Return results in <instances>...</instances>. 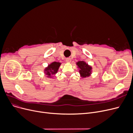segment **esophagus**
I'll return each instance as SVG.
<instances>
[{"mask_svg": "<svg viewBox=\"0 0 133 133\" xmlns=\"http://www.w3.org/2000/svg\"><path fill=\"white\" fill-rule=\"evenodd\" d=\"M66 62L67 63H70L71 62V59L70 58H67L66 59Z\"/></svg>", "mask_w": 133, "mask_h": 133, "instance_id": "obj_1", "label": "esophagus"}]
</instances>
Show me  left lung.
Segmentation results:
<instances>
[{"label":"left lung","instance_id":"1","mask_svg":"<svg viewBox=\"0 0 133 133\" xmlns=\"http://www.w3.org/2000/svg\"><path fill=\"white\" fill-rule=\"evenodd\" d=\"M76 65L80 68L79 73L82 78L88 77L91 74L92 68L85 61H79L76 62Z\"/></svg>","mask_w":133,"mask_h":133}]
</instances>
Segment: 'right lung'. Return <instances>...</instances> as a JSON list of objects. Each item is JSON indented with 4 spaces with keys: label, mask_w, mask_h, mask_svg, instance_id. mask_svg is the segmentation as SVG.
I'll return each mask as SVG.
<instances>
[{
    "label": "right lung",
    "mask_w": 133,
    "mask_h": 133,
    "mask_svg": "<svg viewBox=\"0 0 133 133\" xmlns=\"http://www.w3.org/2000/svg\"><path fill=\"white\" fill-rule=\"evenodd\" d=\"M60 65V62L55 61L49 65L48 67L45 69V73L47 75V77L52 78L53 74L57 73Z\"/></svg>",
    "instance_id": "obj_1"
}]
</instances>
